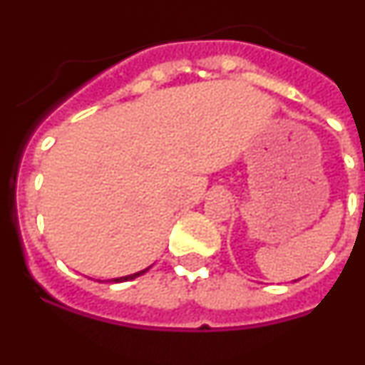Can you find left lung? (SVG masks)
Here are the masks:
<instances>
[{
  "instance_id": "1",
  "label": "left lung",
  "mask_w": 365,
  "mask_h": 365,
  "mask_svg": "<svg viewBox=\"0 0 365 365\" xmlns=\"http://www.w3.org/2000/svg\"><path fill=\"white\" fill-rule=\"evenodd\" d=\"M364 203H365V198H364Z\"/></svg>"
}]
</instances>
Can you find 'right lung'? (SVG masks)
Masks as SVG:
<instances>
[{"instance_id":"add662e5","label":"right lung","mask_w":365,"mask_h":365,"mask_svg":"<svg viewBox=\"0 0 365 365\" xmlns=\"http://www.w3.org/2000/svg\"><path fill=\"white\" fill-rule=\"evenodd\" d=\"M151 267H153V264H151ZM151 267L144 268V270H140V272H136V274L124 275V277H117V279H108V281H110V282H124V281H131V279H136V277H140V275H144L145 272H148L149 268H151Z\"/></svg>"}]
</instances>
